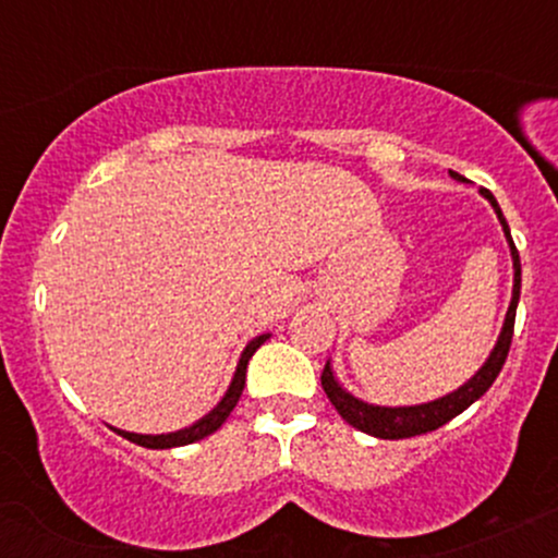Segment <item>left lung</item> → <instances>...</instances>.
Listing matches in <instances>:
<instances>
[{"label": "left lung", "instance_id": "1", "mask_svg": "<svg viewBox=\"0 0 558 558\" xmlns=\"http://www.w3.org/2000/svg\"><path fill=\"white\" fill-rule=\"evenodd\" d=\"M451 175L457 178V181H464L459 172H451ZM483 196L488 198V202L493 204V209H496L498 220H501V226H504L506 241H509V246H511V257H514V293H511V304H509V312H506L504 330H501V336H498L496 349L490 351L488 362L480 367V373L472 377L470 383H464L462 388L444 396V399L430 401V403H420V407H373V403H364L360 399H354V396L345 393V390L338 386V380L332 377V369L328 362L325 364L323 377H319V380H323L325 393H328V399L332 407H336V412L341 414V417L349 422L351 427H356V430L369 433V435H375V438H383V440H401V438H414V435H422V433H433V430H438V427H444L448 420H453L457 414H462L466 407H472V403H475L480 396H483L485 390L493 386V380H496L498 373H501L506 356H509L511 336H514V317H517V301H520L522 270H520V252H517L514 241H511L509 226H506L501 207H498V202L493 198L488 189H483Z\"/></svg>", "mask_w": 558, "mask_h": 558}]
</instances>
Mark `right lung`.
I'll return each instance as SVG.
<instances>
[{
	"instance_id": "right-lung-1",
	"label": "right lung",
	"mask_w": 558,
	"mask_h": 558,
	"mask_svg": "<svg viewBox=\"0 0 558 558\" xmlns=\"http://www.w3.org/2000/svg\"><path fill=\"white\" fill-rule=\"evenodd\" d=\"M270 336H257L252 343L243 349L241 354V362L239 367H235V375H233V383H230L228 393L222 396V401L217 403L213 412L207 414V417H202L196 422V425L185 427V430H178V433H168V435H138V433H125V430H118V435H123L125 440H131V444L136 446H144V448H175V446H189V444H196V440L207 438V435H213L217 427L222 425V422L228 420V414L233 412L235 403H239L241 393H243V386H246V364L252 360L254 351L259 349L262 343L267 341Z\"/></svg>"
}]
</instances>
